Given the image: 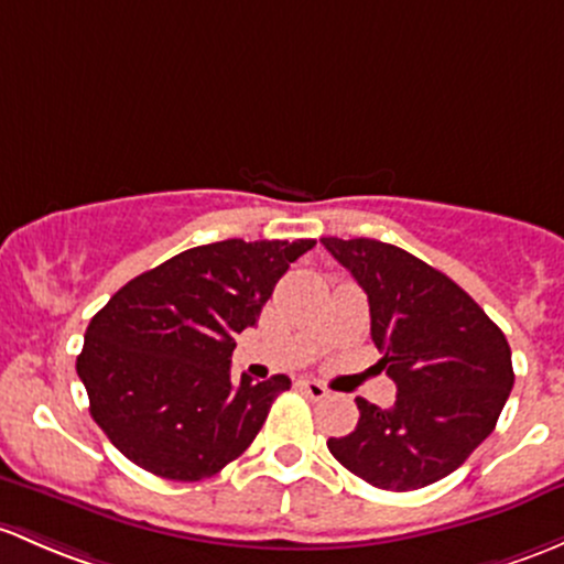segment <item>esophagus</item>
<instances>
[{"label":"esophagus","instance_id":"obj_1","mask_svg":"<svg viewBox=\"0 0 564 564\" xmlns=\"http://www.w3.org/2000/svg\"><path fill=\"white\" fill-rule=\"evenodd\" d=\"M297 387H300L302 394H307L311 400H324V397H329V389L324 387V383L313 381V378H305V381H300Z\"/></svg>","mask_w":564,"mask_h":564}]
</instances>
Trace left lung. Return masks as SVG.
Returning a JSON list of instances; mask_svg holds the SVG:
<instances>
[{"mask_svg":"<svg viewBox=\"0 0 564 564\" xmlns=\"http://www.w3.org/2000/svg\"><path fill=\"white\" fill-rule=\"evenodd\" d=\"M322 242L365 289L378 365L397 383L389 411L357 397V430L329 437V452L378 489L441 481L495 430L513 389L511 346L465 289L413 253L370 237Z\"/></svg>","mask_w":564,"mask_h":564,"instance_id":"left-lung-1","label":"left lung"}]
</instances>
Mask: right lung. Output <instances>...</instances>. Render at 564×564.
I'll use <instances>...</instances> for the list:
<instances>
[{"label":"right lung","instance_id":"add662e5","mask_svg":"<svg viewBox=\"0 0 564 564\" xmlns=\"http://www.w3.org/2000/svg\"><path fill=\"white\" fill-rule=\"evenodd\" d=\"M316 240H221L132 278L91 318L78 357L88 411L153 476L203 481L262 430L286 376L232 381L235 335L259 322Z\"/></svg>","mask_w":564,"mask_h":564}]
</instances>
